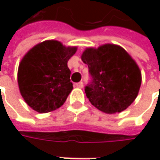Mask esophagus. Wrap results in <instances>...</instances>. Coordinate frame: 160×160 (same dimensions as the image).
<instances>
[{
    "instance_id": "esophagus-1",
    "label": "esophagus",
    "mask_w": 160,
    "mask_h": 160,
    "mask_svg": "<svg viewBox=\"0 0 160 160\" xmlns=\"http://www.w3.org/2000/svg\"><path fill=\"white\" fill-rule=\"evenodd\" d=\"M75 85H76L77 87H78V88H83V82H79V83H76Z\"/></svg>"
}]
</instances>
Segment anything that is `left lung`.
Instances as JSON below:
<instances>
[{
	"label": "left lung",
	"instance_id": "8db88e82",
	"mask_svg": "<svg viewBox=\"0 0 160 160\" xmlns=\"http://www.w3.org/2000/svg\"><path fill=\"white\" fill-rule=\"evenodd\" d=\"M82 60L88 66L92 80L85 88L90 102L105 113L125 110L137 97L142 74L135 61L118 45L87 48Z\"/></svg>",
	"mask_w": 160,
	"mask_h": 160
}]
</instances>
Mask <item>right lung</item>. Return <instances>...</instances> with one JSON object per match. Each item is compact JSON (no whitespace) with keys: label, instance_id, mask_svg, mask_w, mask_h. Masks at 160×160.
Instances as JSON below:
<instances>
[{"label":"right lung","instance_id":"add662e5","mask_svg":"<svg viewBox=\"0 0 160 160\" xmlns=\"http://www.w3.org/2000/svg\"><path fill=\"white\" fill-rule=\"evenodd\" d=\"M77 47H66L58 41H44L28 52L18 67V83L28 106L39 113L57 109L73 89L68 59Z\"/></svg>","mask_w":160,"mask_h":160}]
</instances>
